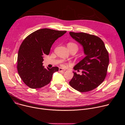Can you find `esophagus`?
Listing matches in <instances>:
<instances>
[{"instance_id": "esophagus-1", "label": "esophagus", "mask_w": 125, "mask_h": 125, "mask_svg": "<svg viewBox=\"0 0 125 125\" xmlns=\"http://www.w3.org/2000/svg\"><path fill=\"white\" fill-rule=\"evenodd\" d=\"M66 71L65 69H63L61 68H59V72H63V71Z\"/></svg>"}]
</instances>
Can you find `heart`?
Returning a JSON list of instances; mask_svg holds the SVG:
<instances>
[{
    "mask_svg": "<svg viewBox=\"0 0 125 125\" xmlns=\"http://www.w3.org/2000/svg\"><path fill=\"white\" fill-rule=\"evenodd\" d=\"M68 46H73V47H75L76 48V49H77V50H78V47L76 43H73V42H69V43L68 44ZM61 65L63 67H65L66 66V64H64V63H62V64H61Z\"/></svg>",
    "mask_w": 125,
    "mask_h": 125,
    "instance_id": "obj_1",
    "label": "heart"
}]
</instances>
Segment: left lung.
Masks as SVG:
<instances>
[{"label": "left lung", "instance_id": "left-lung-1", "mask_svg": "<svg viewBox=\"0 0 125 125\" xmlns=\"http://www.w3.org/2000/svg\"><path fill=\"white\" fill-rule=\"evenodd\" d=\"M72 38L83 48L86 56L74 68L83 70L82 75L74 72L69 84L76 90L84 93L98 87L104 80L109 62V54L103 42L96 35L85 32L71 31Z\"/></svg>", "mask_w": 125, "mask_h": 125}]
</instances>
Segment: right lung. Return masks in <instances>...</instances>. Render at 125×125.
Listing matches in <instances>:
<instances>
[{"mask_svg": "<svg viewBox=\"0 0 125 125\" xmlns=\"http://www.w3.org/2000/svg\"><path fill=\"white\" fill-rule=\"evenodd\" d=\"M66 32L42 29L27 36L21 44L17 58V70L23 82L31 88H40L48 84L57 67L45 69L43 57L48 55L52 45Z\"/></svg>", "mask_w": 125, "mask_h": 125, "instance_id": "add662e5", "label": "right lung"}]
</instances>
